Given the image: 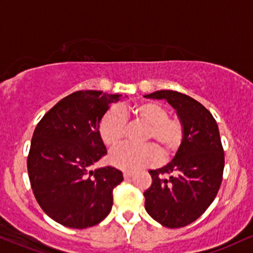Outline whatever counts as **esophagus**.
Listing matches in <instances>:
<instances>
[{
	"label": "esophagus",
	"instance_id": "34e87169",
	"mask_svg": "<svg viewBox=\"0 0 253 253\" xmlns=\"http://www.w3.org/2000/svg\"><path fill=\"white\" fill-rule=\"evenodd\" d=\"M133 175H134V173H133V172H128V171L124 172V178H125V179H129V178H132Z\"/></svg>",
	"mask_w": 253,
	"mask_h": 253
}]
</instances>
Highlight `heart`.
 Here are the masks:
<instances>
[{"instance_id":"1","label":"heart","mask_w":253,"mask_h":253,"mask_svg":"<svg viewBox=\"0 0 253 253\" xmlns=\"http://www.w3.org/2000/svg\"><path fill=\"white\" fill-rule=\"evenodd\" d=\"M136 120L148 125L146 141L155 144L134 146L125 144L114 148L108 157L111 165L124 171H135L157 165L160 161V148L164 156L175 152L184 138V127L180 120L169 117L166 108L160 103L146 101L129 108ZM126 132V118L117 108H109L99 124V134L103 144L114 147L123 141Z\"/></svg>"}]
</instances>
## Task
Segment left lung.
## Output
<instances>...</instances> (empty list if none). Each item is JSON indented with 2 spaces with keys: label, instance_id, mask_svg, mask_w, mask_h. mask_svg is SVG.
I'll return each mask as SVG.
<instances>
[{
  "label": "left lung",
  "instance_id": "1",
  "mask_svg": "<svg viewBox=\"0 0 253 253\" xmlns=\"http://www.w3.org/2000/svg\"><path fill=\"white\" fill-rule=\"evenodd\" d=\"M145 97L166 100L184 127L173 160L150 171L152 185L144 192L145 209L164 226L184 227L208 210L223 180L225 160L218 125L202 103L186 94L157 90Z\"/></svg>",
  "mask_w": 253,
  "mask_h": 253
}]
</instances>
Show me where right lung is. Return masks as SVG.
I'll return each instance as SVG.
<instances>
[{
  "mask_svg": "<svg viewBox=\"0 0 253 253\" xmlns=\"http://www.w3.org/2000/svg\"><path fill=\"white\" fill-rule=\"evenodd\" d=\"M120 96L79 90L60 100L34 130L27 160L32 190L44 213L63 226L86 229L111 212L123 172L90 169L107 154L99 124Z\"/></svg>",
  "mask_w": 253,
  "mask_h": 253,
  "instance_id": "add662e5",
  "label": "right lung"
}]
</instances>
